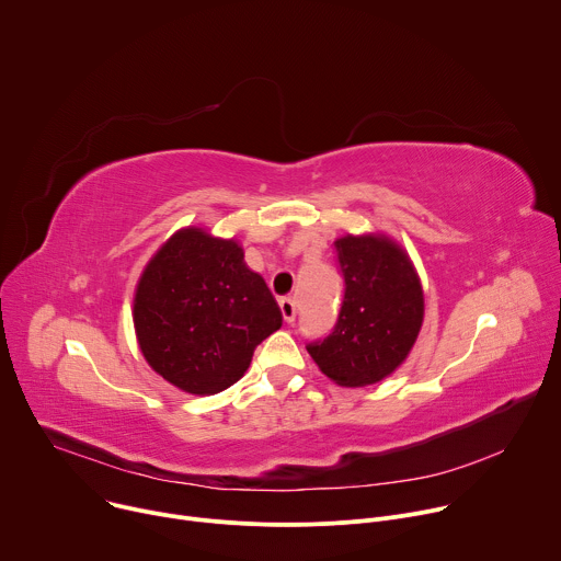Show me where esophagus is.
I'll return each instance as SVG.
<instances>
[{
  "label": "esophagus",
  "mask_w": 561,
  "mask_h": 561,
  "mask_svg": "<svg viewBox=\"0 0 561 561\" xmlns=\"http://www.w3.org/2000/svg\"><path fill=\"white\" fill-rule=\"evenodd\" d=\"M279 310H282V314H284V322H288V324L295 322L297 308H295V299H293V297H282V299H279Z\"/></svg>",
  "instance_id": "34e87169"
}]
</instances>
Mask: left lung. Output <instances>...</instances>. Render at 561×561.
I'll use <instances>...</instances> for the list:
<instances>
[{
  "label": "left lung",
  "mask_w": 561,
  "mask_h": 561,
  "mask_svg": "<svg viewBox=\"0 0 561 561\" xmlns=\"http://www.w3.org/2000/svg\"><path fill=\"white\" fill-rule=\"evenodd\" d=\"M344 299L333 331L306 351L340 386L377 383L402 364L424 319V295L409 255L388 237L335 242Z\"/></svg>",
  "instance_id": "left-lung-1"
}]
</instances>
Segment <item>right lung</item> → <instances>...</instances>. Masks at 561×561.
<instances>
[{
  "mask_svg": "<svg viewBox=\"0 0 561 561\" xmlns=\"http://www.w3.org/2000/svg\"><path fill=\"white\" fill-rule=\"evenodd\" d=\"M133 319L159 375L186 392L215 394L247 373L255 348L282 327V310L232 239L186 228L148 262Z\"/></svg>",
  "mask_w": 561,
  "mask_h": 561,
  "instance_id": "add662e5",
  "label": "right lung"
}]
</instances>
